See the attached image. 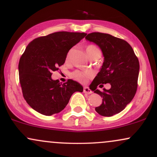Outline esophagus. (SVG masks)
Wrapping results in <instances>:
<instances>
[{
  "label": "esophagus",
  "instance_id": "esophagus-1",
  "mask_svg": "<svg viewBox=\"0 0 157 157\" xmlns=\"http://www.w3.org/2000/svg\"><path fill=\"white\" fill-rule=\"evenodd\" d=\"M83 92L86 94H90L92 93V91L89 89V87H84L83 89Z\"/></svg>",
  "mask_w": 157,
  "mask_h": 157
}]
</instances>
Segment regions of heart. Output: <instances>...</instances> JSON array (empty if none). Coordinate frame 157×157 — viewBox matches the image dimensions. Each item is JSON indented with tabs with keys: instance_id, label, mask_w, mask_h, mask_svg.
<instances>
[{
	"instance_id": "obj_1",
	"label": "heart",
	"mask_w": 157,
	"mask_h": 157,
	"mask_svg": "<svg viewBox=\"0 0 157 157\" xmlns=\"http://www.w3.org/2000/svg\"><path fill=\"white\" fill-rule=\"evenodd\" d=\"M86 52L87 53L88 56L89 57V58L94 57V56H96L101 54L99 48L93 44L88 45L86 47ZM71 52H72V49L69 50L68 52L67 55H66V60H69L70 57H71ZM71 77H72L74 80H77V82H81V83H86L88 80L92 77V73L89 71H80V70H76V71L71 73Z\"/></svg>"
}]
</instances>
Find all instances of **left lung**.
Masks as SVG:
<instances>
[{
    "label": "left lung",
    "mask_w": 157,
    "mask_h": 157,
    "mask_svg": "<svg viewBox=\"0 0 157 157\" xmlns=\"http://www.w3.org/2000/svg\"><path fill=\"white\" fill-rule=\"evenodd\" d=\"M86 38L100 46L104 55L101 70L91 82L95 93L102 97V104L95 111L103 117L121 112L134 98L137 90L140 63L130 44L109 34L92 32ZM110 83L111 89L103 92L98 84Z\"/></svg>",
    "instance_id": "left-lung-1"
}]
</instances>
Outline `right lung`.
<instances>
[{"mask_svg": "<svg viewBox=\"0 0 157 157\" xmlns=\"http://www.w3.org/2000/svg\"><path fill=\"white\" fill-rule=\"evenodd\" d=\"M86 35L83 32H54L34 39L27 46L19 61V82L25 100L36 111L46 116L60 112L75 91H82L76 81L68 79L60 83L51 76L64 64L70 48Z\"/></svg>", "mask_w": 157, "mask_h": 157, "instance_id": "right-lung-1", "label": "right lung"}]
</instances>
